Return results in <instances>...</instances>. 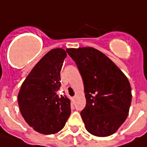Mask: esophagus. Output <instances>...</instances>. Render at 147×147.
<instances>
[{"label": "esophagus", "mask_w": 147, "mask_h": 147, "mask_svg": "<svg viewBox=\"0 0 147 147\" xmlns=\"http://www.w3.org/2000/svg\"><path fill=\"white\" fill-rule=\"evenodd\" d=\"M70 99H71V101L72 103H74V102H75V97H70Z\"/></svg>", "instance_id": "esophagus-1"}]
</instances>
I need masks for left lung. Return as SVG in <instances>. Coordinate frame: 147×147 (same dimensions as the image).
<instances>
[{
    "label": "left lung",
    "instance_id": "1",
    "mask_svg": "<svg viewBox=\"0 0 147 147\" xmlns=\"http://www.w3.org/2000/svg\"><path fill=\"white\" fill-rule=\"evenodd\" d=\"M84 85L86 106L81 115L86 129L97 137L115 133L126 119L131 102L129 81L108 57L91 47L67 49Z\"/></svg>",
    "mask_w": 147,
    "mask_h": 147
}]
</instances>
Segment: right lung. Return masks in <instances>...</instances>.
I'll use <instances>...</instances> for the list:
<instances>
[{
    "instance_id": "1",
    "label": "right lung",
    "mask_w": 147,
    "mask_h": 147,
    "mask_svg": "<svg viewBox=\"0 0 147 147\" xmlns=\"http://www.w3.org/2000/svg\"><path fill=\"white\" fill-rule=\"evenodd\" d=\"M66 57L62 49L49 51L30 72L18 92L22 117L41 134L60 131L71 113L69 99L56 92L61 86L60 71Z\"/></svg>"
}]
</instances>
